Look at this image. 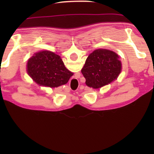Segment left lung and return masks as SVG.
<instances>
[{
    "instance_id": "obj_1",
    "label": "left lung",
    "mask_w": 154,
    "mask_h": 154,
    "mask_svg": "<svg viewBox=\"0 0 154 154\" xmlns=\"http://www.w3.org/2000/svg\"><path fill=\"white\" fill-rule=\"evenodd\" d=\"M122 64L116 52L97 49L89 54L81 72L88 87L98 89L117 79Z\"/></svg>"
}]
</instances>
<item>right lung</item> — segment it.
Masks as SVG:
<instances>
[{
    "instance_id": "1",
    "label": "right lung",
    "mask_w": 154,
    "mask_h": 154,
    "mask_svg": "<svg viewBox=\"0 0 154 154\" xmlns=\"http://www.w3.org/2000/svg\"><path fill=\"white\" fill-rule=\"evenodd\" d=\"M27 73L37 84L50 88L64 85L73 75L58 54L48 50L36 52L29 59Z\"/></svg>"
}]
</instances>
